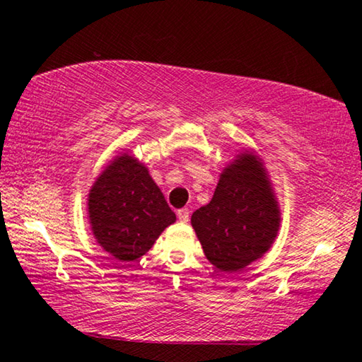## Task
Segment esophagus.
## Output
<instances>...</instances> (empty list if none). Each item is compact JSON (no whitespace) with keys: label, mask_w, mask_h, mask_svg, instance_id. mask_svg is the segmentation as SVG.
<instances>
[{"label":"esophagus","mask_w":362,"mask_h":362,"mask_svg":"<svg viewBox=\"0 0 362 362\" xmlns=\"http://www.w3.org/2000/svg\"><path fill=\"white\" fill-rule=\"evenodd\" d=\"M177 217H179L180 222L187 223L188 220H189V211L187 209V207H183V209H179V211H177Z\"/></svg>","instance_id":"esophagus-1"}]
</instances>
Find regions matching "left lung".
Segmentation results:
<instances>
[{
    "label": "left lung",
    "instance_id": "1",
    "mask_svg": "<svg viewBox=\"0 0 362 362\" xmlns=\"http://www.w3.org/2000/svg\"><path fill=\"white\" fill-rule=\"evenodd\" d=\"M279 222L268 170L254 151L236 155L220 174L211 203L192 216L207 260L230 273L250 265L272 247Z\"/></svg>",
    "mask_w": 362,
    "mask_h": 362
}]
</instances>
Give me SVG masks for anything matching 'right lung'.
Wrapping results in <instances>:
<instances>
[{"instance_id":"add662e5","label":"right lung","mask_w":362,"mask_h":362,"mask_svg":"<svg viewBox=\"0 0 362 362\" xmlns=\"http://www.w3.org/2000/svg\"><path fill=\"white\" fill-rule=\"evenodd\" d=\"M88 212L97 243L121 262L145 255L164 228L175 222L148 169L129 153L116 156L97 177Z\"/></svg>"}]
</instances>
